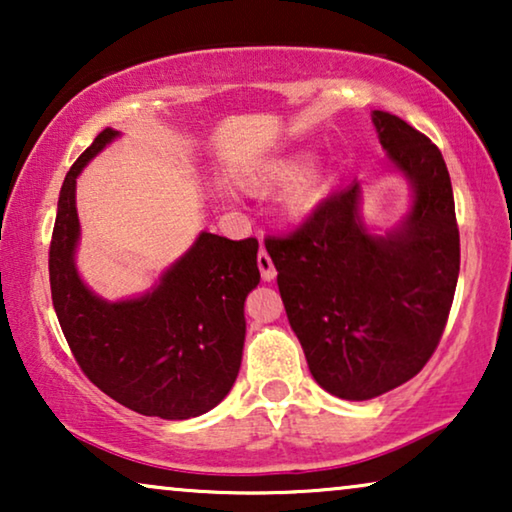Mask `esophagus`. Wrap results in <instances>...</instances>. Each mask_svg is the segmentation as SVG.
Instances as JSON below:
<instances>
[{
    "label": "esophagus",
    "instance_id": "obj_1",
    "mask_svg": "<svg viewBox=\"0 0 512 512\" xmlns=\"http://www.w3.org/2000/svg\"><path fill=\"white\" fill-rule=\"evenodd\" d=\"M258 270H261V277L263 282H272V279L277 277V270L275 265H272V258L268 256V251H258Z\"/></svg>",
    "mask_w": 512,
    "mask_h": 512
}]
</instances>
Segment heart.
Returning <instances> with one entry per match:
<instances>
[{
    "label": "heart",
    "mask_w": 512,
    "mask_h": 512,
    "mask_svg": "<svg viewBox=\"0 0 512 512\" xmlns=\"http://www.w3.org/2000/svg\"><path fill=\"white\" fill-rule=\"evenodd\" d=\"M307 162H310L307 151L282 153V156L258 163L244 181L254 191H272V188L291 181L282 200L284 214L293 221H305L317 212L321 200L326 198L328 186H331L324 165L311 163L307 166Z\"/></svg>",
    "instance_id": "b5f03b06"
}]
</instances>
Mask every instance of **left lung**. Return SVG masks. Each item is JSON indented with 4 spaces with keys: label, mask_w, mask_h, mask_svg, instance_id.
I'll return each instance as SVG.
<instances>
[{
    "label": "left lung",
    "mask_w": 512,
    "mask_h": 512,
    "mask_svg": "<svg viewBox=\"0 0 512 512\" xmlns=\"http://www.w3.org/2000/svg\"><path fill=\"white\" fill-rule=\"evenodd\" d=\"M373 125L391 170L410 184L408 214L373 233L354 179L296 233L265 242L312 377L345 401L387 394L426 366L459 279V228L443 153L387 111H373Z\"/></svg>",
    "instance_id": "left-lung-1"
}]
</instances>
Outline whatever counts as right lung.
I'll return each instance as SVG.
<instances>
[{"label":"right lung","instance_id":"right-lung-1","mask_svg":"<svg viewBox=\"0 0 512 512\" xmlns=\"http://www.w3.org/2000/svg\"><path fill=\"white\" fill-rule=\"evenodd\" d=\"M121 132L104 128L60 188L48 275L76 363L88 380L146 417L191 419L216 408L240 373L244 300L261 282L258 242L202 233L142 296L104 300L76 268V179Z\"/></svg>","mask_w":512,"mask_h":512}]
</instances>
